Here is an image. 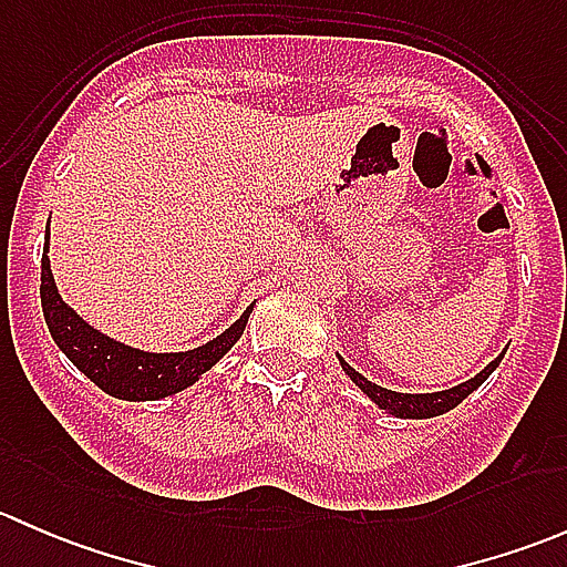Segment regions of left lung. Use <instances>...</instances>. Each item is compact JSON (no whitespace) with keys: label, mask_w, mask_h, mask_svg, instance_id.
<instances>
[{"label":"left lung","mask_w":567,"mask_h":567,"mask_svg":"<svg viewBox=\"0 0 567 567\" xmlns=\"http://www.w3.org/2000/svg\"><path fill=\"white\" fill-rule=\"evenodd\" d=\"M502 357L505 353H499V357L494 359V362L488 364L485 370H480L474 379L463 381V384L453 386V390H444V392H431V394H409V392H392V390H384V386L373 384V381L364 379L362 373H357V370L351 368V364L346 362V359L340 357V364L342 370H346L348 379L353 381V384L359 386L364 394H368L370 400H373L379 409H384L386 414L392 416H403V420H431V416H439L444 414V411L455 409V405L461 403V400H466L468 394L477 390L480 384H483L485 379H488L491 373H494L496 368H499Z\"/></svg>","instance_id":"left-lung-1"}]
</instances>
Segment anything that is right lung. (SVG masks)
<instances>
[{"label":"right lung","instance_id":"obj_1","mask_svg":"<svg viewBox=\"0 0 567 567\" xmlns=\"http://www.w3.org/2000/svg\"><path fill=\"white\" fill-rule=\"evenodd\" d=\"M40 305H43L45 326H49L60 351L99 390L120 400H162L192 386L194 381H199L205 370L214 368L241 340L251 312L249 307L230 329H225L219 337L205 342V346L192 348V351L151 353L131 348L93 329L87 320L79 318L76 310H71L62 301V296L56 293L49 266V233H45L43 262H40Z\"/></svg>","mask_w":567,"mask_h":567}]
</instances>
